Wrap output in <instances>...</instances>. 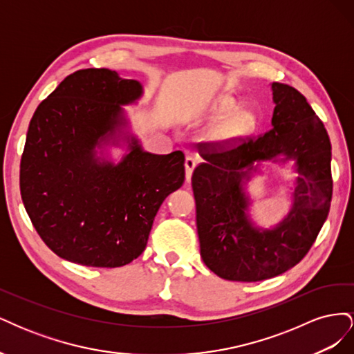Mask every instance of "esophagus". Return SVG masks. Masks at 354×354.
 <instances>
[{"instance_id": "1", "label": "esophagus", "mask_w": 354, "mask_h": 354, "mask_svg": "<svg viewBox=\"0 0 354 354\" xmlns=\"http://www.w3.org/2000/svg\"><path fill=\"white\" fill-rule=\"evenodd\" d=\"M185 167H186V178H187V181H190L192 173H194V168L196 167V160H195V158L187 156V158H186V160H185Z\"/></svg>"}]
</instances>
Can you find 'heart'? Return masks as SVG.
Masks as SVG:
<instances>
[{"label": "heart", "mask_w": 354, "mask_h": 354, "mask_svg": "<svg viewBox=\"0 0 354 354\" xmlns=\"http://www.w3.org/2000/svg\"><path fill=\"white\" fill-rule=\"evenodd\" d=\"M236 108V103L232 99L223 100L220 104L221 113H230ZM257 128V118L251 112H239L229 116L216 131V137L221 142H238L251 136Z\"/></svg>", "instance_id": "1"}]
</instances>
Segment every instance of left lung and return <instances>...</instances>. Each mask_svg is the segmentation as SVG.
<instances>
[{
    "label": "left lung",
    "instance_id": "left-lung-1",
    "mask_svg": "<svg viewBox=\"0 0 354 354\" xmlns=\"http://www.w3.org/2000/svg\"><path fill=\"white\" fill-rule=\"evenodd\" d=\"M273 128L238 142L201 143L192 174L201 257L227 281L259 282L292 269L312 248L332 199L330 142L324 122L304 95L273 82ZM283 153L297 159L300 177L290 216L273 231L254 228L245 217L242 178L255 160Z\"/></svg>",
    "mask_w": 354,
    "mask_h": 354
}]
</instances>
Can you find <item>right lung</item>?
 Here are the masks:
<instances>
[{"label":"right lung","mask_w":354,"mask_h":354,"mask_svg":"<svg viewBox=\"0 0 354 354\" xmlns=\"http://www.w3.org/2000/svg\"><path fill=\"white\" fill-rule=\"evenodd\" d=\"M142 85L104 68L73 72L42 100L20 159V195L48 248L68 261L121 267L140 255L164 199L185 181V153L143 152L136 138L116 167L94 146L122 125Z\"/></svg>","instance_id":"1"}]
</instances>
